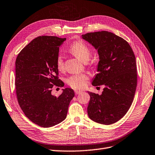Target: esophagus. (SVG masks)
Masks as SVG:
<instances>
[{"label": "esophagus", "instance_id": "obj_1", "mask_svg": "<svg viewBox=\"0 0 155 155\" xmlns=\"http://www.w3.org/2000/svg\"><path fill=\"white\" fill-rule=\"evenodd\" d=\"M82 92H81V91H79V90H76V91H75V94H76V95L81 94Z\"/></svg>", "mask_w": 155, "mask_h": 155}]
</instances>
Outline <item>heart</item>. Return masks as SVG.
Returning a JSON list of instances; mask_svg holds the SVG:
<instances>
[{
  "mask_svg": "<svg viewBox=\"0 0 155 155\" xmlns=\"http://www.w3.org/2000/svg\"><path fill=\"white\" fill-rule=\"evenodd\" d=\"M68 51L78 59L83 62H87L92 56V51L89 47L82 40H77L69 47ZM58 70L62 72L64 71V62L63 57L58 56L56 60ZM88 77L84 74H74L67 79V84L74 90H82L86 87Z\"/></svg>",
  "mask_w": 155,
  "mask_h": 155,
  "instance_id": "b5f03b06",
  "label": "heart"
}]
</instances>
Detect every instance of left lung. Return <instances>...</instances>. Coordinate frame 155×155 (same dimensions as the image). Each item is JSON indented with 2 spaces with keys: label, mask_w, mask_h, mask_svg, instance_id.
Masks as SVG:
<instances>
[{
  "label": "left lung",
  "mask_w": 155,
  "mask_h": 155,
  "mask_svg": "<svg viewBox=\"0 0 155 155\" xmlns=\"http://www.w3.org/2000/svg\"><path fill=\"white\" fill-rule=\"evenodd\" d=\"M97 49L99 56L94 86L104 84L102 94L88 92L87 108L90 119L110 125L119 120L129 110L137 84L136 59L131 47L121 37L108 31L82 35Z\"/></svg>",
  "instance_id": "8db88e82"
}]
</instances>
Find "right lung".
<instances>
[{
  "mask_svg": "<svg viewBox=\"0 0 155 155\" xmlns=\"http://www.w3.org/2000/svg\"><path fill=\"white\" fill-rule=\"evenodd\" d=\"M66 38L40 36L32 40L18 54L15 61L16 94L25 115L41 127L54 126L65 119L74 97L71 88L63 89L58 97L53 87H63L58 78L56 60L59 47Z\"/></svg>",
  "mask_w": 155,
  "mask_h": 155,
  "instance_id": "obj_1",
  "label": "right lung"
}]
</instances>
